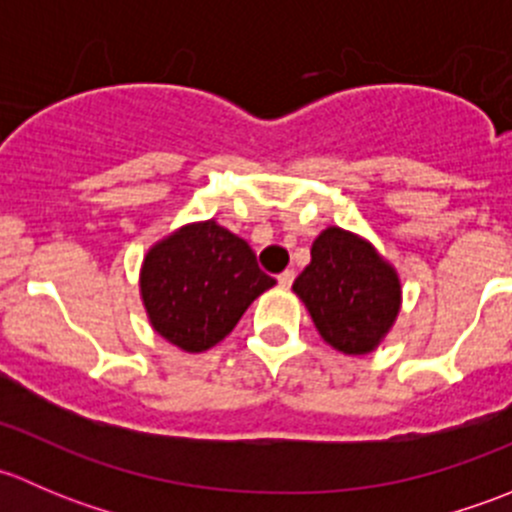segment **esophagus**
Returning a JSON list of instances; mask_svg holds the SVG:
<instances>
[{
  "label": "esophagus",
  "instance_id": "1",
  "mask_svg": "<svg viewBox=\"0 0 512 512\" xmlns=\"http://www.w3.org/2000/svg\"><path fill=\"white\" fill-rule=\"evenodd\" d=\"M277 282H280L282 287H289L294 282V270H285V272H280V275H277Z\"/></svg>",
  "mask_w": 512,
  "mask_h": 512
}]
</instances>
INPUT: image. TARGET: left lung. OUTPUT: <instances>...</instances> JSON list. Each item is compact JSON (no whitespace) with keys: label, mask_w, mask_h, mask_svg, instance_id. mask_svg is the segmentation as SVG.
Here are the masks:
<instances>
[{"label":"left lung","mask_w":512,"mask_h":512,"mask_svg":"<svg viewBox=\"0 0 512 512\" xmlns=\"http://www.w3.org/2000/svg\"><path fill=\"white\" fill-rule=\"evenodd\" d=\"M292 292L304 302L319 337L347 356L374 352L401 312L396 267L366 237L337 225L312 242V260Z\"/></svg>","instance_id":"1"}]
</instances>
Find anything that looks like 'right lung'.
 <instances>
[{"label": "right lung", "instance_id": "right-lung-1", "mask_svg": "<svg viewBox=\"0 0 512 512\" xmlns=\"http://www.w3.org/2000/svg\"><path fill=\"white\" fill-rule=\"evenodd\" d=\"M275 285L252 247L215 220L160 237L148 247L138 277L151 327L190 354L223 342L245 309Z\"/></svg>", "mask_w": 512, "mask_h": 512}]
</instances>
